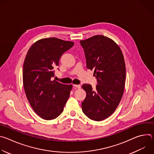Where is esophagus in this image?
I'll list each match as a JSON object with an SVG mask.
<instances>
[{
    "instance_id": "34e87169",
    "label": "esophagus",
    "mask_w": 154,
    "mask_h": 154,
    "mask_svg": "<svg viewBox=\"0 0 154 154\" xmlns=\"http://www.w3.org/2000/svg\"><path fill=\"white\" fill-rule=\"evenodd\" d=\"M73 86L74 87V88H81V86H80V85H73Z\"/></svg>"
}]
</instances>
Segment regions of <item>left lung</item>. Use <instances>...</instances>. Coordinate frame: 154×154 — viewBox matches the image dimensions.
Masks as SVG:
<instances>
[{
    "label": "left lung",
    "instance_id": "obj_1",
    "mask_svg": "<svg viewBox=\"0 0 154 154\" xmlns=\"http://www.w3.org/2000/svg\"><path fill=\"white\" fill-rule=\"evenodd\" d=\"M80 42L86 67L94 69L97 82L94 89L90 84L82 85L86 93L82 111L90 119L100 121L113 113L122 99L126 74L124 56L117 44L103 35Z\"/></svg>",
    "mask_w": 154,
    "mask_h": 154
}]
</instances>
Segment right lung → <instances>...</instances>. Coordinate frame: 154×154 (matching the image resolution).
Listing matches in <instances>:
<instances>
[{"mask_svg": "<svg viewBox=\"0 0 154 154\" xmlns=\"http://www.w3.org/2000/svg\"><path fill=\"white\" fill-rule=\"evenodd\" d=\"M74 45L56 38H45L35 42L27 52L23 65L24 90L33 110L44 119L57 118L69 97L72 86L51 78L61 55Z\"/></svg>", "mask_w": 154, "mask_h": 154, "instance_id": "obj_1", "label": "right lung"}]
</instances>
